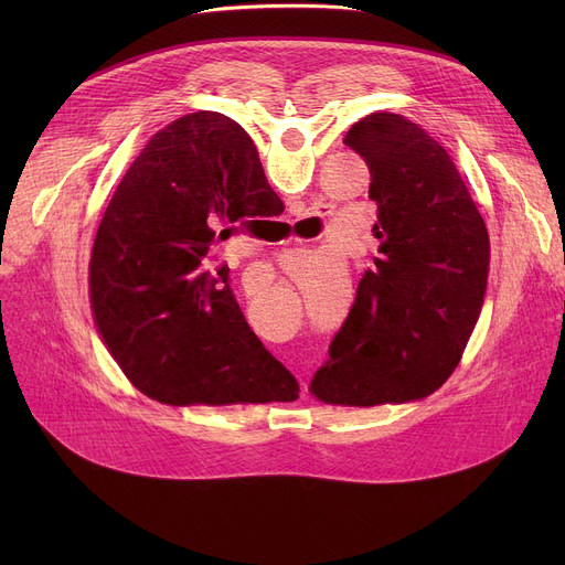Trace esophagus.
I'll return each instance as SVG.
<instances>
[{
    "mask_svg": "<svg viewBox=\"0 0 565 565\" xmlns=\"http://www.w3.org/2000/svg\"><path fill=\"white\" fill-rule=\"evenodd\" d=\"M302 390H305V392H307V382H302Z\"/></svg>",
    "mask_w": 565,
    "mask_h": 565,
    "instance_id": "1",
    "label": "esophagus"
}]
</instances>
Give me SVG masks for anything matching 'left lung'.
<instances>
[{
  "label": "left lung",
  "instance_id": "1",
  "mask_svg": "<svg viewBox=\"0 0 565 565\" xmlns=\"http://www.w3.org/2000/svg\"><path fill=\"white\" fill-rule=\"evenodd\" d=\"M371 171L380 249L311 380L330 405L430 396L456 371L488 284V228L467 185L424 128L373 111L345 139Z\"/></svg>",
  "mask_w": 565,
  "mask_h": 565
}]
</instances>
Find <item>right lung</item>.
<instances>
[{
  "instance_id": "1",
  "label": "right lung",
  "mask_w": 565,
  "mask_h": 565,
  "mask_svg": "<svg viewBox=\"0 0 565 565\" xmlns=\"http://www.w3.org/2000/svg\"><path fill=\"white\" fill-rule=\"evenodd\" d=\"M277 199L252 137L194 111L148 139L96 233L88 288L98 332L148 398L167 405L295 401L300 384L237 307L213 249Z\"/></svg>"
}]
</instances>
